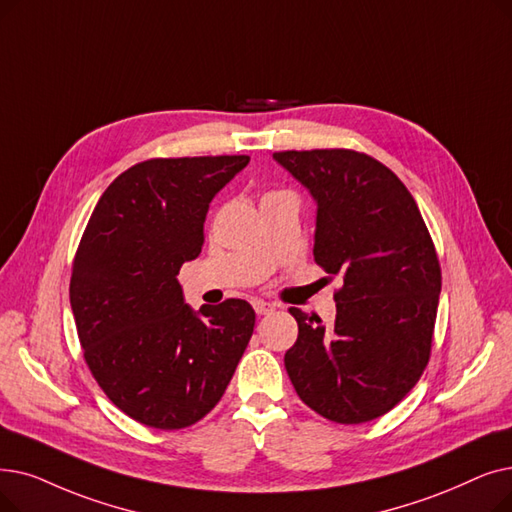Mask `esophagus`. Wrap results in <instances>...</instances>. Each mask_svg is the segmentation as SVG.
Returning a JSON list of instances; mask_svg holds the SVG:
<instances>
[{
    "instance_id": "34e87169",
    "label": "esophagus",
    "mask_w": 512,
    "mask_h": 512,
    "mask_svg": "<svg viewBox=\"0 0 512 512\" xmlns=\"http://www.w3.org/2000/svg\"><path fill=\"white\" fill-rule=\"evenodd\" d=\"M253 307H255V311H257L259 316H268V314H272V311L276 309V305H274V303L261 301V299H255V301H253Z\"/></svg>"
}]
</instances>
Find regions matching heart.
<instances>
[{"label": "heart", "instance_id": "1", "mask_svg": "<svg viewBox=\"0 0 512 512\" xmlns=\"http://www.w3.org/2000/svg\"><path fill=\"white\" fill-rule=\"evenodd\" d=\"M270 194H276V192H270Z\"/></svg>", "mask_w": 512, "mask_h": 512}]
</instances>
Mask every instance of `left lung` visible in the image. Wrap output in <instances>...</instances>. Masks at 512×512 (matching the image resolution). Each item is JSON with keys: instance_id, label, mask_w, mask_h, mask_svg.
I'll list each match as a JSON object with an SVG mask.
<instances>
[{"instance_id": "obj_1", "label": "left lung", "mask_w": 512, "mask_h": 512, "mask_svg": "<svg viewBox=\"0 0 512 512\" xmlns=\"http://www.w3.org/2000/svg\"><path fill=\"white\" fill-rule=\"evenodd\" d=\"M274 159L318 203L314 259L339 276L337 318L291 307L299 337L284 366L301 402L360 425L387 414L425 372L441 268L410 190L370 154L349 148L282 150Z\"/></svg>"}]
</instances>
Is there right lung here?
<instances>
[{
  "instance_id": "1",
  "label": "right lung",
  "mask_w": 512,
  "mask_h": 512,
  "mask_svg": "<svg viewBox=\"0 0 512 512\" xmlns=\"http://www.w3.org/2000/svg\"><path fill=\"white\" fill-rule=\"evenodd\" d=\"M247 163V154L142 161L104 190L81 236L69 297L85 364L146 427L175 431L207 416L251 341L247 301L194 314L177 282L203 249L213 196Z\"/></svg>"
}]
</instances>
